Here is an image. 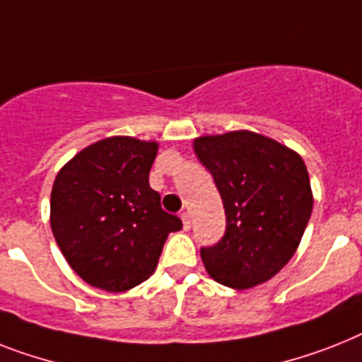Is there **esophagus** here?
<instances>
[{"label": "esophagus", "instance_id": "obj_1", "mask_svg": "<svg viewBox=\"0 0 362 362\" xmlns=\"http://www.w3.org/2000/svg\"><path fill=\"white\" fill-rule=\"evenodd\" d=\"M182 225H184V228H186V230H189L191 228V216L187 214V211H184V214H182Z\"/></svg>", "mask_w": 362, "mask_h": 362}]
</instances>
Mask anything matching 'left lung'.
Returning a JSON list of instances; mask_svg holds the SVG:
<instances>
[{
    "label": "left lung",
    "instance_id": "obj_1",
    "mask_svg": "<svg viewBox=\"0 0 362 362\" xmlns=\"http://www.w3.org/2000/svg\"><path fill=\"white\" fill-rule=\"evenodd\" d=\"M193 148L227 216L221 240L201 247L206 272L236 290L266 283L293 257L313 214L301 156L247 130L199 137Z\"/></svg>",
    "mask_w": 362,
    "mask_h": 362
}]
</instances>
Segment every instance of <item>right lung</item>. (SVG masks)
I'll return each instance as SVG.
<instances>
[{"label":"right lung","mask_w":362,"mask_h":362,"mask_svg":"<svg viewBox=\"0 0 362 362\" xmlns=\"http://www.w3.org/2000/svg\"><path fill=\"white\" fill-rule=\"evenodd\" d=\"M158 143L107 137L76 154L52 189L49 223L70 267L90 286L124 292L154 273L182 221L148 184Z\"/></svg>","instance_id":"right-lung-1"}]
</instances>
